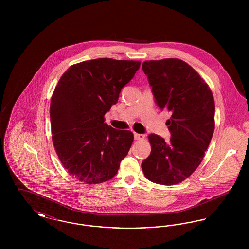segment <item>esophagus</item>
<instances>
[{
  "mask_svg": "<svg viewBox=\"0 0 249 249\" xmlns=\"http://www.w3.org/2000/svg\"><path fill=\"white\" fill-rule=\"evenodd\" d=\"M144 138V135L143 134H140V133H134V139L135 140H142Z\"/></svg>",
  "mask_w": 249,
  "mask_h": 249,
  "instance_id": "34e87169",
  "label": "esophagus"
}]
</instances>
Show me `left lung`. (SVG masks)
Wrapping results in <instances>:
<instances>
[{"label":"left lung","mask_w":249,"mask_h":249,"mask_svg":"<svg viewBox=\"0 0 249 249\" xmlns=\"http://www.w3.org/2000/svg\"><path fill=\"white\" fill-rule=\"evenodd\" d=\"M142 69L160 109L172 113L166 121L169 142L148 135L151 153L142 161L145 178L171 186L197 169L214 130V102L208 85L187 62L178 59L144 61Z\"/></svg>","instance_id":"8db88e82"}]
</instances>
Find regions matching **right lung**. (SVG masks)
Returning a JSON list of instances; mask_svg holds the SVG:
<instances>
[{"label":"right lung","instance_id":"right-lung-1","mask_svg":"<svg viewBox=\"0 0 249 249\" xmlns=\"http://www.w3.org/2000/svg\"><path fill=\"white\" fill-rule=\"evenodd\" d=\"M140 64L90 59L61 75L50 104L52 140L62 165L78 180L98 184L112 179L128 154L132 132L108 126L104 117Z\"/></svg>","mask_w":249,"mask_h":249}]
</instances>
